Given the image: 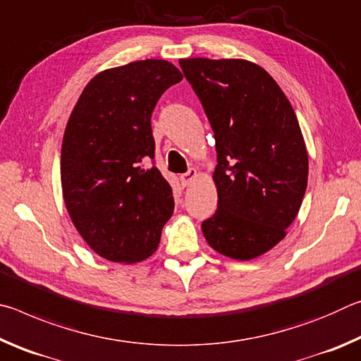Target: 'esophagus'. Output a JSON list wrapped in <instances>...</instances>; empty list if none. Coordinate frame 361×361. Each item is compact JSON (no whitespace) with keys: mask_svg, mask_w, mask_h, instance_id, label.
<instances>
[{"mask_svg":"<svg viewBox=\"0 0 361 361\" xmlns=\"http://www.w3.org/2000/svg\"><path fill=\"white\" fill-rule=\"evenodd\" d=\"M195 178H197V170H195V169H189L186 173H183V175L180 176V181H181L183 186H189Z\"/></svg>","mask_w":361,"mask_h":361,"instance_id":"esophagus-1","label":"esophagus"}]
</instances>
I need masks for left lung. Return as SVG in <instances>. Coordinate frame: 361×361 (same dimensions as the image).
<instances>
[{"label": "left lung", "instance_id": "obj_1", "mask_svg": "<svg viewBox=\"0 0 361 361\" xmlns=\"http://www.w3.org/2000/svg\"><path fill=\"white\" fill-rule=\"evenodd\" d=\"M216 145L218 209L202 223L209 245L248 261L276 247L307 188V149L295 109L261 66L181 59Z\"/></svg>", "mask_w": 361, "mask_h": 361}]
</instances>
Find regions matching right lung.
Masks as SVG:
<instances>
[{
    "label": "right lung",
    "mask_w": 361,
    "mask_h": 361,
    "mask_svg": "<svg viewBox=\"0 0 361 361\" xmlns=\"http://www.w3.org/2000/svg\"><path fill=\"white\" fill-rule=\"evenodd\" d=\"M181 79L176 66L154 59L102 71L66 124L60 159L66 210L87 245L108 261L148 258L172 216V188L154 164L151 114Z\"/></svg>",
    "instance_id": "right-lung-1"
}]
</instances>
